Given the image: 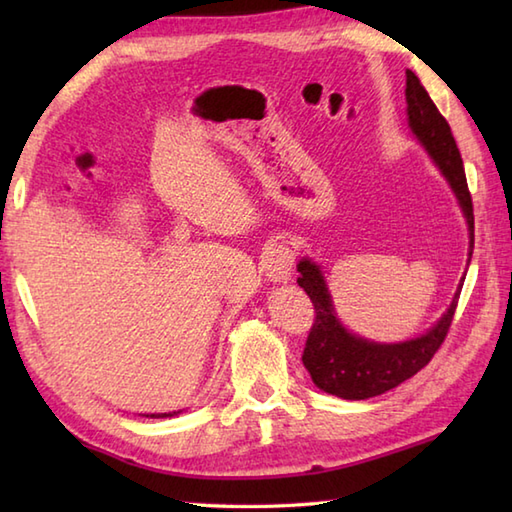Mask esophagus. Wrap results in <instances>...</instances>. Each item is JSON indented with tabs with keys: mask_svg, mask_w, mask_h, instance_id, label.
<instances>
[{
	"mask_svg": "<svg viewBox=\"0 0 512 512\" xmlns=\"http://www.w3.org/2000/svg\"><path fill=\"white\" fill-rule=\"evenodd\" d=\"M295 248L290 244H273L270 246L264 257H262V266L266 270V275L270 281H288L292 275V266H295Z\"/></svg>",
	"mask_w": 512,
	"mask_h": 512,
	"instance_id": "obj_1",
	"label": "esophagus"
}]
</instances>
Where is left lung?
<instances>
[{
    "label": "left lung",
    "mask_w": 512,
    "mask_h": 512,
    "mask_svg": "<svg viewBox=\"0 0 512 512\" xmlns=\"http://www.w3.org/2000/svg\"><path fill=\"white\" fill-rule=\"evenodd\" d=\"M405 96L411 132L416 134L424 149L429 151V156L436 160V165L444 173V178L449 180L453 193L460 200L471 235V262L475 242V217L460 149L455 145L447 118L440 114L436 103L431 101L429 92L424 90V85L411 70H407ZM297 270L301 273L297 277V284L308 292L314 314H317L310 328L306 347H303L301 361L310 372L314 385L345 400H365L385 394V391L405 383L413 374H418L431 361L433 354L440 350L444 339H447L462 290L460 284V290L455 292L449 310L444 312V317L427 334L405 343L380 345L358 339V336L347 332L339 319L334 317L330 292L317 264H312L310 259H303Z\"/></svg>",
    "instance_id": "1"
}]
</instances>
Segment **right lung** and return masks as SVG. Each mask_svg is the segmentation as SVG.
Returning a JSON list of instances; mask_svg holds the SVG:
<instances>
[{
	"instance_id": "obj_1",
	"label": "right lung",
	"mask_w": 512,
	"mask_h": 512,
	"mask_svg": "<svg viewBox=\"0 0 512 512\" xmlns=\"http://www.w3.org/2000/svg\"><path fill=\"white\" fill-rule=\"evenodd\" d=\"M171 416H176V411H173V413H158V416H151V418H171Z\"/></svg>"
}]
</instances>
